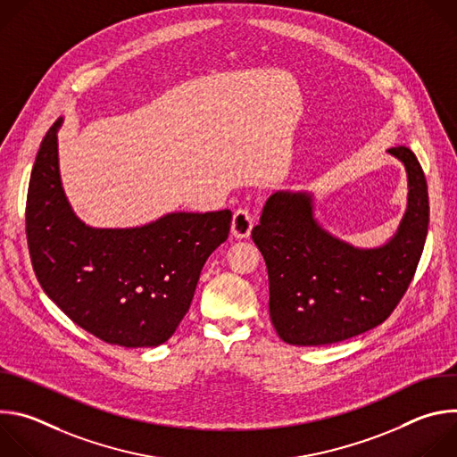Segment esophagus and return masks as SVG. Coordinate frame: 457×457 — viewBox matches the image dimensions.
Wrapping results in <instances>:
<instances>
[{
  "label": "esophagus",
  "instance_id": "34e87169",
  "mask_svg": "<svg viewBox=\"0 0 457 457\" xmlns=\"http://www.w3.org/2000/svg\"><path fill=\"white\" fill-rule=\"evenodd\" d=\"M253 229V215L249 210L245 208H238L233 213V220H231V235L235 238H247L251 235Z\"/></svg>",
  "mask_w": 457,
  "mask_h": 457
}]
</instances>
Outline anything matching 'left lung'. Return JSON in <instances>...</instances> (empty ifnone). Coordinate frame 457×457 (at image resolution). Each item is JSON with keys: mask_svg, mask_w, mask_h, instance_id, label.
<instances>
[{"mask_svg": "<svg viewBox=\"0 0 457 457\" xmlns=\"http://www.w3.org/2000/svg\"><path fill=\"white\" fill-rule=\"evenodd\" d=\"M407 173V210L396 233L374 247L325 229L307 191L278 189L251 238L270 277V316L291 345H329L358 337L395 311L407 291L428 231V193L416 155L386 150Z\"/></svg>", "mask_w": 457, "mask_h": 457, "instance_id": "obj_1", "label": "left lung"}]
</instances>
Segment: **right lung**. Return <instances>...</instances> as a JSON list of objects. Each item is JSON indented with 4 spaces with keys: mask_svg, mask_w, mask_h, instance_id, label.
Returning a JSON list of instances; mask_svg holds the SVG:
<instances>
[{
    "mask_svg": "<svg viewBox=\"0 0 457 457\" xmlns=\"http://www.w3.org/2000/svg\"><path fill=\"white\" fill-rule=\"evenodd\" d=\"M59 117L29 184L27 240L48 298L79 328L119 347H157L187 312L231 212H171L134 228H94L72 210L59 171Z\"/></svg>",
    "mask_w": 457,
    "mask_h": 457,
    "instance_id": "obj_1",
    "label": "right lung"
}]
</instances>
